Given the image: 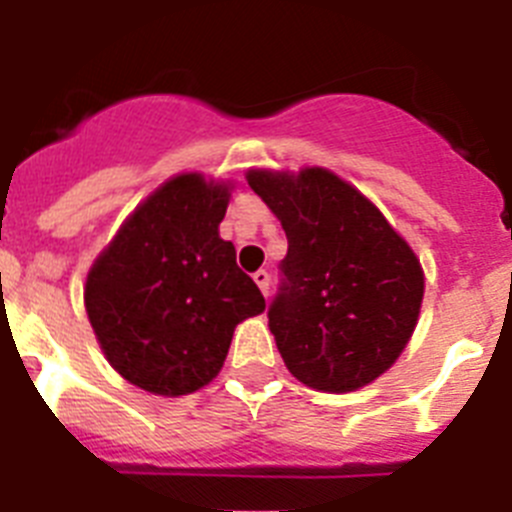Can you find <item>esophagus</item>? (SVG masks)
I'll return each instance as SVG.
<instances>
[{
    "label": "esophagus",
    "mask_w": 512,
    "mask_h": 512,
    "mask_svg": "<svg viewBox=\"0 0 512 512\" xmlns=\"http://www.w3.org/2000/svg\"><path fill=\"white\" fill-rule=\"evenodd\" d=\"M253 282L259 284V289H261V292H264V295H269V282H271L269 271H266V269L253 271Z\"/></svg>",
    "instance_id": "1"
}]
</instances>
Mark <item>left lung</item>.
<instances>
[{"instance_id": "obj_1", "label": "left lung", "mask_w": 512, "mask_h": 512, "mask_svg": "<svg viewBox=\"0 0 512 512\" xmlns=\"http://www.w3.org/2000/svg\"><path fill=\"white\" fill-rule=\"evenodd\" d=\"M287 233L269 328L302 384L351 392L395 364L413 336L423 269L382 212L325 169L248 171Z\"/></svg>"}]
</instances>
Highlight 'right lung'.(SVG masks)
<instances>
[{"instance_id": "right-lung-1", "label": "right lung", "mask_w": 512, "mask_h": 512, "mask_svg": "<svg viewBox=\"0 0 512 512\" xmlns=\"http://www.w3.org/2000/svg\"><path fill=\"white\" fill-rule=\"evenodd\" d=\"M228 187L182 174L148 197L92 266L87 315L104 356L130 384L187 395L212 382L241 320L264 312L217 225Z\"/></svg>"}]
</instances>
